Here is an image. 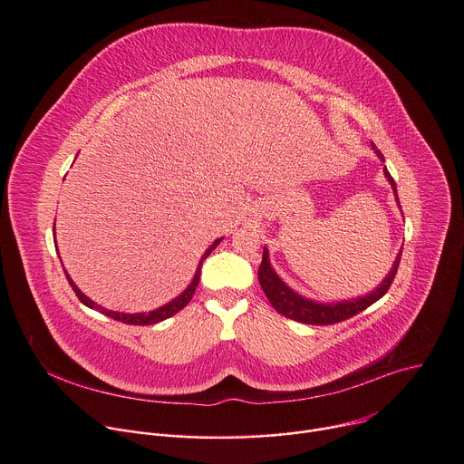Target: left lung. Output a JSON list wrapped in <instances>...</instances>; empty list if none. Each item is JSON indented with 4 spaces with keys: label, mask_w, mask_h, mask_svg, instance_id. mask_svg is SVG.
<instances>
[{
    "label": "left lung",
    "mask_w": 464,
    "mask_h": 464,
    "mask_svg": "<svg viewBox=\"0 0 464 464\" xmlns=\"http://www.w3.org/2000/svg\"><path fill=\"white\" fill-rule=\"evenodd\" d=\"M374 153L380 157V160H384V155L376 150L374 144H371ZM384 174L388 178V181L392 183L393 193L397 197V187L395 181L392 178V174L388 172V169L384 167ZM399 202V198H397ZM402 253V251H401ZM401 253L395 258V264L392 267V271L388 274V277L382 281L378 288H374L371 294L363 295V297H356V299H343V302H334V304H318L313 302V299H307L304 295H299L297 292H294L290 286H286L281 277L276 274L274 267L269 264V255L267 249L264 247V255H262V264L258 267V281L260 286L264 290V294L267 295L269 304L274 305V309L295 322H302V324H311V325H332L343 320L352 318L353 314H358L362 311H365L367 307H371L374 302H378L380 297H382L388 288L392 286L395 274H397V267L401 262Z\"/></svg>",
    "instance_id": "obj_1"
}]
</instances>
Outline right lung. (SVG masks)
I'll list each match as a JSON object with an SVG mask.
<instances>
[{
	"mask_svg": "<svg viewBox=\"0 0 464 464\" xmlns=\"http://www.w3.org/2000/svg\"><path fill=\"white\" fill-rule=\"evenodd\" d=\"M223 241V237H219V239H215L211 245H209V249L204 253V256L200 258V264H198V267H197V274H195V277H193V281H190V285L176 297V299H172V302H169L167 305H162V307H159V309H155V311H150V313H136V314H127V313H118V311H108V309H104V307H101V305H97L95 302H92V299L86 295V294H82L80 292V288L72 283V279L69 277V274L65 271V276H67V281H69V285L72 286V290H74V294L78 295V299L82 304H84L86 307H90V309H97V311H101L104 316H111V318H114V320H118V322H123V324H132V325H150V324H157V322H162V320H167V318H170V316H174L176 313H179L188 302H190V297H193V294H195V290H197V286H198V281H200V267H202V262L209 256V253L217 247V245H219Z\"/></svg>",
	"mask_w": 464,
	"mask_h": 464,
	"instance_id": "1",
	"label": "right lung"
}]
</instances>
